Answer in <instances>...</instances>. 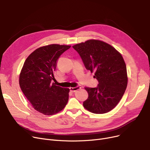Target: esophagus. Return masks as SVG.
<instances>
[{
  "label": "esophagus",
  "mask_w": 150,
  "mask_h": 150,
  "mask_svg": "<svg viewBox=\"0 0 150 150\" xmlns=\"http://www.w3.org/2000/svg\"><path fill=\"white\" fill-rule=\"evenodd\" d=\"M81 88L80 86H76L75 88H70V91L72 92H75L76 91L79 90Z\"/></svg>",
  "instance_id": "34e87169"
}]
</instances>
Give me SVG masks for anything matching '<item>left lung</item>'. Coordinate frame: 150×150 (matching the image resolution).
<instances>
[{"mask_svg": "<svg viewBox=\"0 0 150 150\" xmlns=\"http://www.w3.org/2000/svg\"><path fill=\"white\" fill-rule=\"evenodd\" d=\"M73 48L81 57L84 66L95 72L97 88H85L88 98L83 106L94 114L109 112L119 103L127 87L128 76L124 59L114 47L103 41L90 39Z\"/></svg>", "mask_w": 150, "mask_h": 150, "instance_id": "8db88e82", "label": "left lung"}]
</instances>
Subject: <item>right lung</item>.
Segmentation results:
<instances>
[{
    "mask_svg": "<svg viewBox=\"0 0 150 150\" xmlns=\"http://www.w3.org/2000/svg\"><path fill=\"white\" fill-rule=\"evenodd\" d=\"M70 47L50 44L39 47L27 57L21 70L22 92L33 108L44 115L59 112L68 102L70 89L56 86L52 80L58 58Z\"/></svg>",
    "mask_w": 150,
    "mask_h": 150,
    "instance_id": "add662e5",
    "label": "right lung"
}]
</instances>
